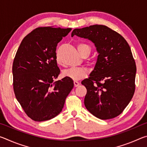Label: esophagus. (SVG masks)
<instances>
[{"instance_id":"1","label":"esophagus","mask_w":147,"mask_h":147,"mask_svg":"<svg viewBox=\"0 0 147 147\" xmlns=\"http://www.w3.org/2000/svg\"><path fill=\"white\" fill-rule=\"evenodd\" d=\"M74 87H78L80 85V82H78V81L74 80Z\"/></svg>"}]
</instances>
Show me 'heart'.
Masks as SVG:
<instances>
[{
    "instance_id": "b5f03b06",
    "label": "heart",
    "mask_w": 147,
    "mask_h": 147,
    "mask_svg": "<svg viewBox=\"0 0 147 147\" xmlns=\"http://www.w3.org/2000/svg\"><path fill=\"white\" fill-rule=\"evenodd\" d=\"M78 50L80 54L84 53H88L89 54L91 52L90 47L85 43L78 44ZM56 61L58 64L61 63L58 58H56ZM87 73H88V71L86 69L83 67H76L69 68L63 71V76L69 79L74 80H78L83 78L87 75Z\"/></svg>"
}]
</instances>
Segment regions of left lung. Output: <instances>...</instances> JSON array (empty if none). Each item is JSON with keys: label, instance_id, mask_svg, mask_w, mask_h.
Masks as SVG:
<instances>
[{"label": "left lung", "instance_id": "obj_1", "mask_svg": "<svg viewBox=\"0 0 147 147\" xmlns=\"http://www.w3.org/2000/svg\"><path fill=\"white\" fill-rule=\"evenodd\" d=\"M74 36L93 42L98 54L88 78L82 81L87 89L86 108L102 120L115 117L135 91L136 65L130 46L121 35L104 25L74 29Z\"/></svg>", "mask_w": 147, "mask_h": 147}]
</instances>
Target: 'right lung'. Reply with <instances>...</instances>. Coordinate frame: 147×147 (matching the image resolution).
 <instances>
[{
	"mask_svg": "<svg viewBox=\"0 0 147 147\" xmlns=\"http://www.w3.org/2000/svg\"><path fill=\"white\" fill-rule=\"evenodd\" d=\"M71 30L39 27L27 35L17 51L12 67L15 95L26 115L35 121L58 115L73 88V80L67 77L54 82L60 73L57 44Z\"/></svg>",
	"mask_w": 147,
	"mask_h": 147,
	"instance_id": "obj_1",
	"label": "right lung"
}]
</instances>
